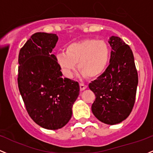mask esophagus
I'll return each instance as SVG.
<instances>
[{
    "label": "esophagus",
    "mask_w": 153,
    "mask_h": 153,
    "mask_svg": "<svg viewBox=\"0 0 153 153\" xmlns=\"http://www.w3.org/2000/svg\"><path fill=\"white\" fill-rule=\"evenodd\" d=\"M87 88V85L84 84V83H80V91H83L85 90V88Z\"/></svg>",
    "instance_id": "obj_1"
}]
</instances>
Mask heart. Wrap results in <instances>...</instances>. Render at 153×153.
Listing matches in <instances>:
<instances>
[{
	"instance_id": "1",
	"label": "heart",
	"mask_w": 153,
	"mask_h": 153,
	"mask_svg": "<svg viewBox=\"0 0 153 153\" xmlns=\"http://www.w3.org/2000/svg\"><path fill=\"white\" fill-rule=\"evenodd\" d=\"M111 50L103 40L86 38L73 42L65 47V51L56 55V62L63 75L72 78L78 70L83 75L97 78L101 75L110 63Z\"/></svg>"
}]
</instances>
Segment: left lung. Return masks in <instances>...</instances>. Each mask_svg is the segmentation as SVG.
Here are the masks:
<instances>
[{
  "instance_id": "obj_1",
  "label": "left lung",
  "mask_w": 153,
  "mask_h": 153,
  "mask_svg": "<svg viewBox=\"0 0 153 153\" xmlns=\"http://www.w3.org/2000/svg\"><path fill=\"white\" fill-rule=\"evenodd\" d=\"M112 51L106 70L88 84L96 99L91 110L104 123L114 125L130 115L135 103L138 73L133 52L120 38L109 40Z\"/></svg>"
}]
</instances>
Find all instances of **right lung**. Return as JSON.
Wrapping results in <instances>:
<instances>
[{
	"instance_id": "add662e5",
	"label": "right lung",
	"mask_w": 153,
	"mask_h": 153,
	"mask_svg": "<svg viewBox=\"0 0 153 153\" xmlns=\"http://www.w3.org/2000/svg\"><path fill=\"white\" fill-rule=\"evenodd\" d=\"M58 37L36 33L20 49L18 87L30 117L40 126L56 130L72 117V107L79 94L77 81L62 77L51 54Z\"/></svg>"
}]
</instances>
